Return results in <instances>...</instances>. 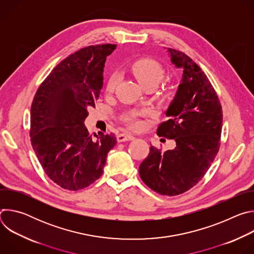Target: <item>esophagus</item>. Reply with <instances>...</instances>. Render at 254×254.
<instances>
[{
	"mask_svg": "<svg viewBox=\"0 0 254 254\" xmlns=\"http://www.w3.org/2000/svg\"><path fill=\"white\" fill-rule=\"evenodd\" d=\"M134 137L130 134H127V133H120L117 136V139L119 142H123V141H128V140H132Z\"/></svg>",
	"mask_w": 254,
	"mask_h": 254,
	"instance_id": "1",
	"label": "esophagus"
}]
</instances>
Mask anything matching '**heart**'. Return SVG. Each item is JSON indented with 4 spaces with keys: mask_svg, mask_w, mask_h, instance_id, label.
I'll use <instances>...</instances> for the list:
<instances>
[{
    "mask_svg": "<svg viewBox=\"0 0 254 254\" xmlns=\"http://www.w3.org/2000/svg\"><path fill=\"white\" fill-rule=\"evenodd\" d=\"M133 75L142 86L156 85L162 80L164 76V69L162 65L150 58H142L134 61L130 67ZM118 82L117 74H113L107 82V91H114ZM127 126L133 129H137L141 127L138 120L133 117H127L125 119Z\"/></svg>",
    "mask_w": 254,
    "mask_h": 254,
    "instance_id": "obj_1",
    "label": "heart"
}]
</instances>
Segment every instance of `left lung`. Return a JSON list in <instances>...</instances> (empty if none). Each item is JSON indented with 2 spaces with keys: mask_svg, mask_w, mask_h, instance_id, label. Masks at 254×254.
Returning <instances> with one entry per match:
<instances>
[{
  "mask_svg": "<svg viewBox=\"0 0 254 254\" xmlns=\"http://www.w3.org/2000/svg\"><path fill=\"white\" fill-rule=\"evenodd\" d=\"M171 62L183 69L177 93L157 133L176 141L161 152L151 146L139 165L142 182L161 195L176 196L194 187L206 174L220 147L222 107L211 82L185 53L168 48Z\"/></svg>",
  "mask_w": 254,
  "mask_h": 254,
  "instance_id": "obj_1",
  "label": "left lung"
}]
</instances>
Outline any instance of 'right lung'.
<instances>
[{
    "mask_svg": "<svg viewBox=\"0 0 254 254\" xmlns=\"http://www.w3.org/2000/svg\"><path fill=\"white\" fill-rule=\"evenodd\" d=\"M115 44L82 48L62 60L39 86L31 105L33 150L47 176L63 189L88 187L102 175L117 143L114 133L92 139L84 125L103 85Z\"/></svg>",
    "mask_w": 254,
    "mask_h": 254,
    "instance_id": "right-lung-1",
    "label": "right lung"
}]
</instances>
